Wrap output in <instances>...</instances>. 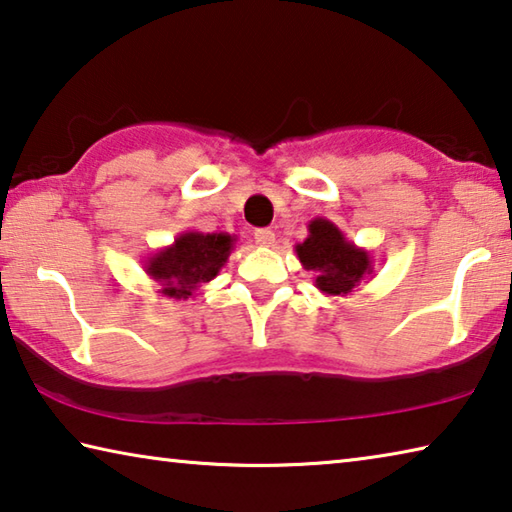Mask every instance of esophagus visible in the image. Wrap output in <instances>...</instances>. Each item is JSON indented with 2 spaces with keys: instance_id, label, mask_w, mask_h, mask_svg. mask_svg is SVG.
<instances>
[{
  "instance_id": "obj_1",
  "label": "esophagus",
  "mask_w": 512,
  "mask_h": 512,
  "mask_svg": "<svg viewBox=\"0 0 512 512\" xmlns=\"http://www.w3.org/2000/svg\"><path fill=\"white\" fill-rule=\"evenodd\" d=\"M255 241L259 246L271 248L275 244V232L268 230V228H259V230H255Z\"/></svg>"
}]
</instances>
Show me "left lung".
<instances>
[{
  "mask_svg": "<svg viewBox=\"0 0 512 512\" xmlns=\"http://www.w3.org/2000/svg\"><path fill=\"white\" fill-rule=\"evenodd\" d=\"M309 235L296 244V255L305 271L314 273V287L325 296H350L372 275V257L366 248L348 241L329 219L309 221Z\"/></svg>",
  "mask_w": 512,
  "mask_h": 512,
  "instance_id": "1",
  "label": "left lung"
}]
</instances>
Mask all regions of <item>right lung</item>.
I'll use <instances>...</instances> for the list:
<instances>
[{"instance_id":"right-lung-1","label":"right lung","mask_w":512,"mask_h":512,"mask_svg":"<svg viewBox=\"0 0 512 512\" xmlns=\"http://www.w3.org/2000/svg\"><path fill=\"white\" fill-rule=\"evenodd\" d=\"M237 237L228 232L185 230L173 239L171 246L146 257L144 271L158 282V293L164 298L187 300L203 284L212 282L235 250Z\"/></svg>"}]
</instances>
